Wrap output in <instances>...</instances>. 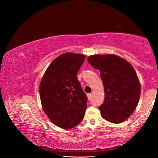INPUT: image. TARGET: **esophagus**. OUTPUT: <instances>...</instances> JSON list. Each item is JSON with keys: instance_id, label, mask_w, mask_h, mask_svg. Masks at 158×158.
Listing matches in <instances>:
<instances>
[{"instance_id": "esophagus-1", "label": "esophagus", "mask_w": 158, "mask_h": 158, "mask_svg": "<svg viewBox=\"0 0 158 158\" xmlns=\"http://www.w3.org/2000/svg\"><path fill=\"white\" fill-rule=\"evenodd\" d=\"M87 97H88V100L92 99V94H91V93L88 94H87Z\"/></svg>"}]
</instances>
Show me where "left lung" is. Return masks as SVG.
Masks as SVG:
<instances>
[{
    "label": "left lung",
    "instance_id": "obj_1",
    "mask_svg": "<svg viewBox=\"0 0 158 158\" xmlns=\"http://www.w3.org/2000/svg\"><path fill=\"white\" fill-rule=\"evenodd\" d=\"M88 62L101 73L105 90L104 102L99 107L102 117L112 123L126 121L136 109L141 93L133 66L113 54L90 55Z\"/></svg>",
    "mask_w": 158,
    "mask_h": 158
}]
</instances>
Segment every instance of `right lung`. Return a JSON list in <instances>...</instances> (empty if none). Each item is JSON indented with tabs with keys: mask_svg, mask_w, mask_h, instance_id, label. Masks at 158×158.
Here are the masks:
<instances>
[{
	"mask_svg": "<svg viewBox=\"0 0 158 158\" xmlns=\"http://www.w3.org/2000/svg\"><path fill=\"white\" fill-rule=\"evenodd\" d=\"M84 55L65 52L52 61L40 84L42 108L56 126L70 129L83 120L87 97L77 78Z\"/></svg>",
	"mask_w": 158,
	"mask_h": 158,
	"instance_id": "obj_1",
	"label": "right lung"
}]
</instances>
